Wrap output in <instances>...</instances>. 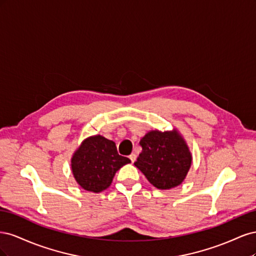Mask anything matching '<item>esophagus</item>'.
I'll return each instance as SVG.
<instances>
[{
    "instance_id": "esophagus-1",
    "label": "esophagus",
    "mask_w": 256,
    "mask_h": 256,
    "mask_svg": "<svg viewBox=\"0 0 256 256\" xmlns=\"http://www.w3.org/2000/svg\"><path fill=\"white\" fill-rule=\"evenodd\" d=\"M129 159L131 160V162H132V164H134V162L136 161V154H134V152H132V154H129Z\"/></svg>"
}]
</instances>
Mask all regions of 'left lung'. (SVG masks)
Returning <instances> with one entry per match:
<instances>
[{"label": "left lung", "mask_w": 256, "mask_h": 256, "mask_svg": "<svg viewBox=\"0 0 256 256\" xmlns=\"http://www.w3.org/2000/svg\"><path fill=\"white\" fill-rule=\"evenodd\" d=\"M142 152L134 166L158 189L180 184L191 166V154L176 131H150L140 141Z\"/></svg>", "instance_id": "left-lung-1"}]
</instances>
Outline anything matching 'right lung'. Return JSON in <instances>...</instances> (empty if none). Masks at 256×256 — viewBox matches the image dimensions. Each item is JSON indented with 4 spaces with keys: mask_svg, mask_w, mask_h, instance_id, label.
<instances>
[{
    "mask_svg": "<svg viewBox=\"0 0 256 256\" xmlns=\"http://www.w3.org/2000/svg\"><path fill=\"white\" fill-rule=\"evenodd\" d=\"M130 159L118 152L113 141L102 136L83 141L72 159V173L81 187L88 191L100 192L111 184L115 173Z\"/></svg>",
    "mask_w": 256,
    "mask_h": 256,
    "instance_id": "obj_1",
    "label": "right lung"
}]
</instances>
